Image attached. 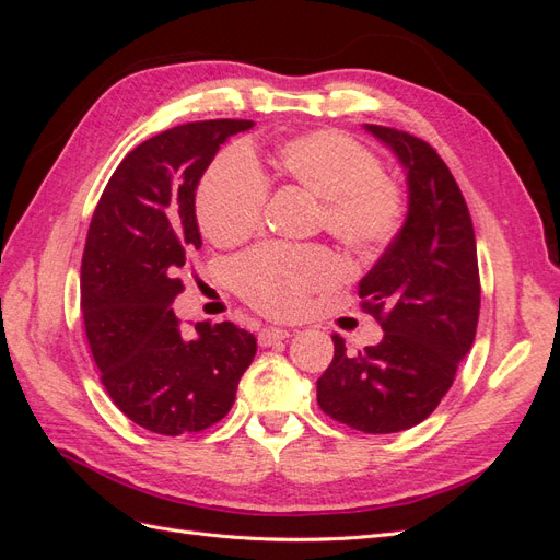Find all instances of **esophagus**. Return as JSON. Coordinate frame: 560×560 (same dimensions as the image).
Returning a JSON list of instances; mask_svg holds the SVG:
<instances>
[{"instance_id":"1","label":"esophagus","mask_w":560,"mask_h":560,"mask_svg":"<svg viewBox=\"0 0 560 560\" xmlns=\"http://www.w3.org/2000/svg\"><path fill=\"white\" fill-rule=\"evenodd\" d=\"M284 338H290V331L280 329V327H264L259 331V346L268 348V346H276L278 341H284Z\"/></svg>"}]
</instances>
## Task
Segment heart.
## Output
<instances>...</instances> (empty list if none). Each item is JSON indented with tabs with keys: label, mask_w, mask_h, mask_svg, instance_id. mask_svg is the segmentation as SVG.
<instances>
[{
	"label": "heart",
	"mask_w": 560,
	"mask_h": 560,
	"mask_svg": "<svg viewBox=\"0 0 560 560\" xmlns=\"http://www.w3.org/2000/svg\"><path fill=\"white\" fill-rule=\"evenodd\" d=\"M278 171L319 198V222L358 257H374L397 238L406 217L401 186L378 156L341 130L319 128L276 149ZM268 186L243 149L217 156L196 191L200 231L217 245L241 243L261 226ZM341 278L325 247L264 245L233 264V290L270 317H294L311 294Z\"/></svg>",
	"instance_id": "b5f03b06"
}]
</instances>
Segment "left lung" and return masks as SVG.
Wrapping results in <instances>:
<instances>
[{
    "label": "left lung",
    "mask_w": 560,
    "mask_h": 560,
    "mask_svg": "<svg viewBox=\"0 0 560 560\" xmlns=\"http://www.w3.org/2000/svg\"><path fill=\"white\" fill-rule=\"evenodd\" d=\"M366 130L406 167L409 214L360 280V306L378 319L383 341L348 352L334 334L317 404L352 430L389 434L418 425L448 393L477 334L481 282L467 202L442 156L411 132Z\"/></svg>",
    "instance_id": "obj_1"
}]
</instances>
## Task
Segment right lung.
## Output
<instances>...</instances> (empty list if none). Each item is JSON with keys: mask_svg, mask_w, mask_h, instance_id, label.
I'll list each match as a JSON object with an SVG mask.
<instances>
[{"mask_svg": "<svg viewBox=\"0 0 560 560\" xmlns=\"http://www.w3.org/2000/svg\"><path fill=\"white\" fill-rule=\"evenodd\" d=\"M245 118L175 126L135 147L100 196L81 259V313L112 401L135 425L177 436L208 430L235 401L257 338L198 322L186 338L171 308L200 249L196 186Z\"/></svg>", "mask_w": 560, "mask_h": 560, "instance_id": "right-lung-1", "label": "right lung"}]
</instances>
